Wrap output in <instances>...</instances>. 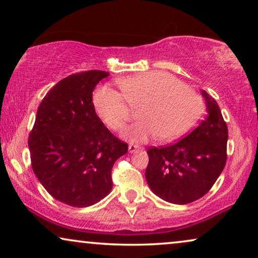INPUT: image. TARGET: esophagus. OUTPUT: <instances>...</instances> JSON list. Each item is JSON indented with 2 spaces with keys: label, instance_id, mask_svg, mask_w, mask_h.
Instances as JSON below:
<instances>
[{
  "label": "esophagus",
  "instance_id": "34e87169",
  "mask_svg": "<svg viewBox=\"0 0 258 258\" xmlns=\"http://www.w3.org/2000/svg\"><path fill=\"white\" fill-rule=\"evenodd\" d=\"M139 150H140V147L137 146V145L131 144L130 146H128V152H130V153H136V152H138Z\"/></svg>",
  "mask_w": 258,
  "mask_h": 258
}]
</instances>
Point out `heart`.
I'll use <instances>...</instances> for the list:
<instances>
[{"label":"heart","mask_w":258,"mask_h":258,"mask_svg":"<svg viewBox=\"0 0 258 258\" xmlns=\"http://www.w3.org/2000/svg\"><path fill=\"white\" fill-rule=\"evenodd\" d=\"M120 93L99 88L92 97L98 119L108 130L125 126L127 106L136 107L139 121L124 130L121 137L133 144L147 143L158 137L173 141L187 133L203 113L202 98L179 79L164 71H148L118 81Z\"/></svg>","instance_id":"1"}]
</instances>
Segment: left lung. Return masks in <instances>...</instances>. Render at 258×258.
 <instances>
[{"label":"left lung","instance_id":"left-lung-1","mask_svg":"<svg viewBox=\"0 0 258 258\" xmlns=\"http://www.w3.org/2000/svg\"><path fill=\"white\" fill-rule=\"evenodd\" d=\"M208 115L176 144L147 151L146 181L162 200L175 205L197 201L208 193L227 161L228 128L216 100L205 90Z\"/></svg>","mask_w":258,"mask_h":258}]
</instances>
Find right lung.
Wrapping results in <instances>:
<instances>
[{"label": "right lung", "mask_w": 258, "mask_h": 258, "mask_svg": "<svg viewBox=\"0 0 258 258\" xmlns=\"http://www.w3.org/2000/svg\"><path fill=\"white\" fill-rule=\"evenodd\" d=\"M105 71H86L58 82L36 114L29 136L31 166L39 182L56 200L89 207L112 190L114 162L127 153L94 113L92 93Z\"/></svg>", "instance_id": "add662e5"}]
</instances>
